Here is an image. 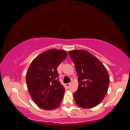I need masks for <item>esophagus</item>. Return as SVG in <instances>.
<instances>
[{"label":"esophagus","instance_id":"obj_1","mask_svg":"<svg viewBox=\"0 0 130 130\" xmlns=\"http://www.w3.org/2000/svg\"><path fill=\"white\" fill-rule=\"evenodd\" d=\"M69 85H70V84L69 83L66 84L65 87H66V88H69Z\"/></svg>","mask_w":130,"mask_h":130}]
</instances>
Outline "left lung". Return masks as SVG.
Segmentation results:
<instances>
[{"instance_id": "obj_1", "label": "left lung", "mask_w": 130, "mask_h": 130, "mask_svg": "<svg viewBox=\"0 0 130 130\" xmlns=\"http://www.w3.org/2000/svg\"><path fill=\"white\" fill-rule=\"evenodd\" d=\"M69 54L78 75V87L73 93L78 106L91 108L99 104L106 95L109 77L104 65L84 50H73Z\"/></svg>"}]
</instances>
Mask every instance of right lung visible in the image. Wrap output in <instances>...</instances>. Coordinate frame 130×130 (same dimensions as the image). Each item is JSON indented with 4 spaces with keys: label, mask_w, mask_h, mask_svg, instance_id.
<instances>
[{
    "label": "right lung",
    "mask_w": 130,
    "mask_h": 130,
    "mask_svg": "<svg viewBox=\"0 0 130 130\" xmlns=\"http://www.w3.org/2000/svg\"><path fill=\"white\" fill-rule=\"evenodd\" d=\"M67 56L64 50H48L36 57L28 68L26 75L28 91L42 109L53 110L61 104L65 88L58 80L57 68Z\"/></svg>",
    "instance_id": "add662e5"
}]
</instances>
